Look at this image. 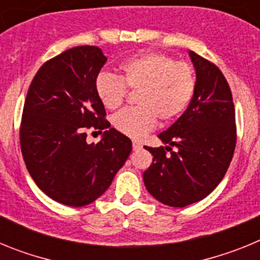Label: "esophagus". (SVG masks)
Here are the masks:
<instances>
[{"instance_id": "obj_1", "label": "esophagus", "mask_w": 260, "mask_h": 260, "mask_svg": "<svg viewBox=\"0 0 260 260\" xmlns=\"http://www.w3.org/2000/svg\"><path fill=\"white\" fill-rule=\"evenodd\" d=\"M133 148H134L135 151L141 150V148H142V142H139V141H133Z\"/></svg>"}]
</instances>
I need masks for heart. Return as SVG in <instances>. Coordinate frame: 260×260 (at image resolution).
Returning a JSON list of instances; mask_svg holds the SVG:
<instances>
[{
    "instance_id": "heart-1",
    "label": "heart",
    "mask_w": 260,
    "mask_h": 260,
    "mask_svg": "<svg viewBox=\"0 0 260 260\" xmlns=\"http://www.w3.org/2000/svg\"><path fill=\"white\" fill-rule=\"evenodd\" d=\"M121 77L102 73L96 78V93L107 109L114 110L125 100L126 86L139 89L138 108L114 114V128L132 138H139L155 127L157 117L173 121L186 110L195 91L194 70L189 63L174 61L158 52L139 53L119 65Z\"/></svg>"
}]
</instances>
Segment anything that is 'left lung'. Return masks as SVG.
<instances>
[{
	"label": "left lung",
	"mask_w": 260,
	"mask_h": 260,
	"mask_svg": "<svg viewBox=\"0 0 260 260\" xmlns=\"http://www.w3.org/2000/svg\"><path fill=\"white\" fill-rule=\"evenodd\" d=\"M189 56L197 77L191 102L171 127L157 135L167 146L144 147L153 156L143 173L146 189L171 207H186L210 195L224 178L236 147L228 82L210 61L191 50Z\"/></svg>",
	"instance_id": "left-lung-1"
}]
</instances>
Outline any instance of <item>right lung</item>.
Returning <instances> with one entry per match:
<instances>
[{"label": "right lung", "instance_id": "1", "mask_svg": "<svg viewBox=\"0 0 260 260\" xmlns=\"http://www.w3.org/2000/svg\"><path fill=\"white\" fill-rule=\"evenodd\" d=\"M107 62L98 47H75L39 69L27 92L20 148L39 189L58 203L83 207L102 197L132 152V141L105 119L96 78ZM105 129L99 144L86 130Z\"/></svg>", "mask_w": 260, "mask_h": 260}]
</instances>
